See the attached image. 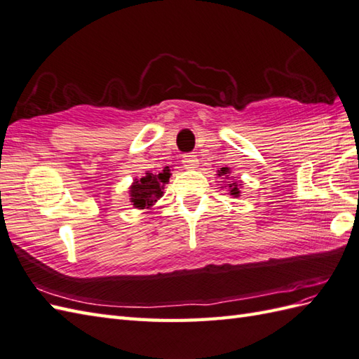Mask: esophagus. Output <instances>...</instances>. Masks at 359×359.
<instances>
[{
	"label": "esophagus",
	"mask_w": 359,
	"mask_h": 359,
	"mask_svg": "<svg viewBox=\"0 0 359 359\" xmlns=\"http://www.w3.org/2000/svg\"><path fill=\"white\" fill-rule=\"evenodd\" d=\"M182 165H184L186 169H195L196 165H198V158H196V155H194V154H187V155L182 156Z\"/></svg>",
	"instance_id": "1"
}]
</instances>
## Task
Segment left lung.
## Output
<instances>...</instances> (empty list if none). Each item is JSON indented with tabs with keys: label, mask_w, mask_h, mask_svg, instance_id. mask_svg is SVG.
<instances>
[{
	"label": "left lung",
	"mask_w": 359,
	"mask_h": 359,
	"mask_svg": "<svg viewBox=\"0 0 359 359\" xmlns=\"http://www.w3.org/2000/svg\"><path fill=\"white\" fill-rule=\"evenodd\" d=\"M230 175H231L230 168H221V170H217V177L222 178V180H229ZM231 178H234V177H231ZM222 187L229 189V195H231L234 198H239L241 196V187H242V184H239L238 181L233 180V181L225 182V186H222Z\"/></svg>",
	"instance_id": "8db88e82"
}]
</instances>
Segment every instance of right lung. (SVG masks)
Here are the masks:
<instances>
[{
    "label": "right lung",
    "instance_id": "obj_1",
    "mask_svg": "<svg viewBox=\"0 0 359 359\" xmlns=\"http://www.w3.org/2000/svg\"><path fill=\"white\" fill-rule=\"evenodd\" d=\"M170 175L169 165H165L158 173L146 172L142 178H135L128 190L130 204L138 210L152 208L164 195V186L169 182Z\"/></svg>",
    "mask_w": 359,
    "mask_h": 359
}]
</instances>
